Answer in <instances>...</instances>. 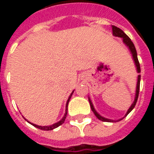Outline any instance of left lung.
<instances>
[{"instance_id":"8db88e82","label":"left lung","mask_w":154,"mask_h":154,"mask_svg":"<svg viewBox=\"0 0 154 154\" xmlns=\"http://www.w3.org/2000/svg\"><path fill=\"white\" fill-rule=\"evenodd\" d=\"M112 34H113V36H115V37H122V40H123V42H124L125 44L127 46L129 47V50H130V52H131L132 55H133V57H134V62H135V65H136L137 72H138V73H140V72H141V68H140V64H139L138 59H137V51H136V49H135V46H134V43L132 42V41L130 40V38H129V37H128V36H127V35L125 34V32H123L122 29H121L116 27V26H114V25H112ZM140 81H141V75H138V77H137V84L136 96H135V99H134V103L132 104V105L130 106V107H129V109H128V111H127L126 114H125V117H126L127 115L129 114V112H131L132 110H133V109H134V108L135 107V105H136L137 101V98H138L139 90H140ZM89 104H90V107H91L92 111L94 112V113L95 114V116H96V117H97L99 120L102 121V122H119V121H121V120H122L123 118H124V117H123V118H122V119L117 120V121H114V120L107 119V118H105V117H101V115L98 114V113H97V112L96 110H95V109H94V105H93V103H92L91 100H90V98H89Z\"/></svg>"}]
</instances>
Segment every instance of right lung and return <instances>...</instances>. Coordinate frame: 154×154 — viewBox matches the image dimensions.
Returning <instances> with one entry per match:
<instances>
[{
  "label": "right lung",
  "mask_w": 154,
  "mask_h": 154,
  "mask_svg": "<svg viewBox=\"0 0 154 154\" xmlns=\"http://www.w3.org/2000/svg\"><path fill=\"white\" fill-rule=\"evenodd\" d=\"M72 94H73V91L72 92V94H70V96L69 97V99H68L67 103H66V109H65V116L63 117V118L60 120V122H57V123H55V124L52 125H49V126H39V125H34V124H32V123H30L29 122L30 124L32 125H33L34 127H37V128H38V129H42V130H46V131H48V130H53V129H56V128H57L58 126H60V125H62L65 121V118H66V116H67V112H68V104H69V100H70V98H71V97H72Z\"/></svg>",
  "instance_id": "1"
}]
</instances>
